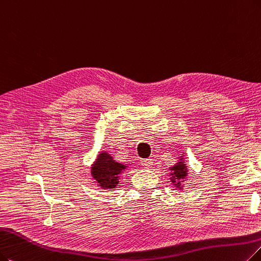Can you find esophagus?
Returning <instances> with one entry per match:
<instances>
[{"label":"esophagus","mask_w":261,"mask_h":261,"mask_svg":"<svg viewBox=\"0 0 261 261\" xmlns=\"http://www.w3.org/2000/svg\"><path fill=\"white\" fill-rule=\"evenodd\" d=\"M141 165H142V167H144V168H151L153 165V162L150 159H145V160L141 161Z\"/></svg>","instance_id":"esophagus-1"}]
</instances>
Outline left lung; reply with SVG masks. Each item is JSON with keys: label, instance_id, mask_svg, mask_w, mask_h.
<instances>
[{"label": "left lung", "instance_id": "8db88e82", "mask_svg": "<svg viewBox=\"0 0 261 261\" xmlns=\"http://www.w3.org/2000/svg\"><path fill=\"white\" fill-rule=\"evenodd\" d=\"M189 166L186 165V161H185V154L182 152L176 163L169 167V180L171 182V184L173 185V187L175 189H178L180 191H183L184 189V185L189 179Z\"/></svg>", "mask_w": 261, "mask_h": 261}]
</instances>
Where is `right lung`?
Here are the masks:
<instances>
[{"label": "right lung", "instance_id": "add662e5", "mask_svg": "<svg viewBox=\"0 0 261 261\" xmlns=\"http://www.w3.org/2000/svg\"><path fill=\"white\" fill-rule=\"evenodd\" d=\"M127 168V165L117 162L108 151L103 150L91 165V175L100 190L112 191L117 189L120 175Z\"/></svg>", "mask_w": 261, "mask_h": 261}]
</instances>
